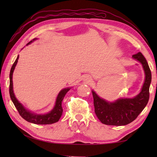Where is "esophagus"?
Masks as SVG:
<instances>
[{"label": "esophagus", "mask_w": 157, "mask_h": 157, "mask_svg": "<svg viewBox=\"0 0 157 157\" xmlns=\"http://www.w3.org/2000/svg\"><path fill=\"white\" fill-rule=\"evenodd\" d=\"M91 81H92L91 78H90V77H88V76L85 77L84 79V82L86 83V84H89V83L91 82Z\"/></svg>", "instance_id": "34e87169"}]
</instances>
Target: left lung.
<instances>
[{
	"instance_id": "8db88e82",
	"label": "left lung",
	"mask_w": 157,
	"mask_h": 157,
	"mask_svg": "<svg viewBox=\"0 0 157 157\" xmlns=\"http://www.w3.org/2000/svg\"><path fill=\"white\" fill-rule=\"evenodd\" d=\"M132 58L141 63L145 74L144 82L138 94L133 98H120L110 102L101 98L92 90L94 112L103 124L116 126L128 125L137 118L148 102L149 88L152 79L151 69L140 52L132 55Z\"/></svg>"
}]
</instances>
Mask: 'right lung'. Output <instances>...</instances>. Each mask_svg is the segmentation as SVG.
Here are the masks:
<instances>
[{
  "label": "right lung",
  "instance_id": "1",
  "mask_svg": "<svg viewBox=\"0 0 157 157\" xmlns=\"http://www.w3.org/2000/svg\"><path fill=\"white\" fill-rule=\"evenodd\" d=\"M37 38L33 39L29 43H28L27 45L31 44L32 42L35 41ZM19 59V55L17 57L15 63H13L12 67L11 69V71H10L9 75V79H10V84H9V94L10 97L12 102L14 104L17 110L19 115L21 116L26 121L34 123V124H39V125H46V124H52L57 122L59 119L61 118L63 113V108H62V101L63 98H64L65 94H67L70 89L71 88H66L61 90L59 92V94L56 97L55 104L54 107L52 108L51 111H49L45 114H37L32 112L29 110L27 109L24 107L21 102H20L17 98L15 97L14 92H13V71H14L15 67L17 65V63L18 62Z\"/></svg>",
  "mask_w": 157,
  "mask_h": 157
}]
</instances>
